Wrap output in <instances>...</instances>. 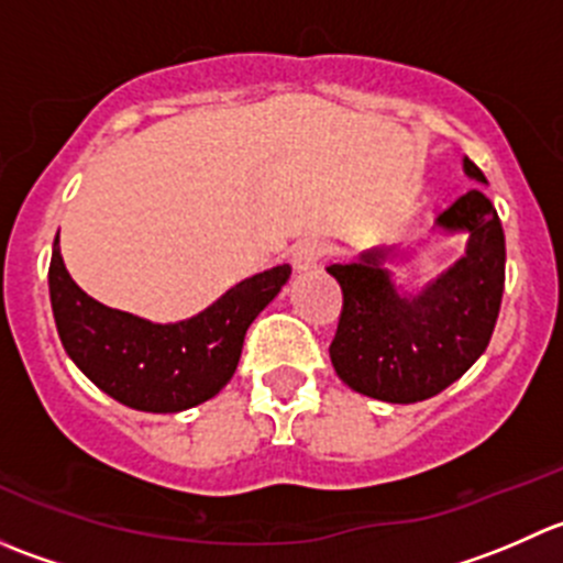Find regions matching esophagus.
I'll return each mask as SVG.
<instances>
[{
	"mask_svg": "<svg viewBox=\"0 0 563 563\" xmlns=\"http://www.w3.org/2000/svg\"><path fill=\"white\" fill-rule=\"evenodd\" d=\"M327 253H329L327 242L308 240V242H302V245L294 247L291 261H294V266H297L299 272H308V269H313V266L321 264V258H323V255H327Z\"/></svg>",
	"mask_w": 563,
	"mask_h": 563,
	"instance_id": "34e87169",
	"label": "esophagus"
}]
</instances>
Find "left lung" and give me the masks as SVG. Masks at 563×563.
<instances>
[{
  "label": "left lung",
  "instance_id": "obj_1",
  "mask_svg": "<svg viewBox=\"0 0 563 563\" xmlns=\"http://www.w3.org/2000/svg\"><path fill=\"white\" fill-rule=\"evenodd\" d=\"M468 179L485 174L463 157ZM433 231L463 234L465 253L422 291L397 286L395 247L362 250L327 266L343 288V313L329 356L340 382L384 402H419L455 384L496 329L504 294V229L490 198L474 187L433 218Z\"/></svg>",
  "mask_w": 563,
  "mask_h": 563
}]
</instances>
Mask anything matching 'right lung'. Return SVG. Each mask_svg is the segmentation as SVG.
Instances as JSON below:
<instances>
[{
  "label": "right lung",
  "instance_id": "1",
  "mask_svg": "<svg viewBox=\"0 0 563 563\" xmlns=\"http://www.w3.org/2000/svg\"><path fill=\"white\" fill-rule=\"evenodd\" d=\"M291 266L245 277L198 316L155 323L89 297L76 286L54 240L51 310L67 356L108 397L135 411L176 413L218 395L234 376L245 332L280 294Z\"/></svg>",
  "mask_w": 563,
  "mask_h": 563
}]
</instances>
